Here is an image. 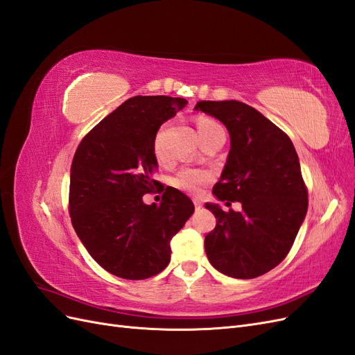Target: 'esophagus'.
Returning <instances> with one entry per match:
<instances>
[{
    "label": "esophagus",
    "instance_id": "esophagus-1",
    "mask_svg": "<svg viewBox=\"0 0 355 355\" xmlns=\"http://www.w3.org/2000/svg\"><path fill=\"white\" fill-rule=\"evenodd\" d=\"M194 204H196V210H197V211H200V210L202 209V204H201L200 200H194Z\"/></svg>",
    "mask_w": 355,
    "mask_h": 355
}]
</instances>
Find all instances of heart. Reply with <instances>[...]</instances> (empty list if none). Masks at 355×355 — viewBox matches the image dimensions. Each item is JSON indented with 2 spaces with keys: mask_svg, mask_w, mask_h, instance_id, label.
I'll return each instance as SVG.
<instances>
[{
  "mask_svg": "<svg viewBox=\"0 0 355 355\" xmlns=\"http://www.w3.org/2000/svg\"><path fill=\"white\" fill-rule=\"evenodd\" d=\"M197 132H198L201 142L207 141V139H211L218 135H225V130L220 124H218L216 121H213V120H210V118H206V116L200 118V120L197 121ZM153 151H154V157L157 158L158 163H164L166 157L163 153V146H161L159 133L154 139ZM211 178H213L211 173H209V171H206V170L187 167V168H182L178 171L173 180H171V184H173L175 188L187 192V194L197 196V194H200L201 189L209 184Z\"/></svg>",
  "mask_w": 355,
  "mask_h": 355,
  "instance_id": "1",
  "label": "heart"
}]
</instances>
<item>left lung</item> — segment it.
<instances>
[{"label":"left lung","mask_w":355,"mask_h":355,"mask_svg":"<svg viewBox=\"0 0 355 355\" xmlns=\"http://www.w3.org/2000/svg\"><path fill=\"white\" fill-rule=\"evenodd\" d=\"M228 128L231 149L213 194L240 201V211L206 204L216 227L204 247L222 274L249 280L280 263L293 245L308 210V189L290 137L259 111L239 101L196 105Z\"/></svg>","instance_id":"8db88e82"}]
</instances>
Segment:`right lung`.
I'll return each mask as SVG.
<instances>
[{
	"mask_svg": "<svg viewBox=\"0 0 355 355\" xmlns=\"http://www.w3.org/2000/svg\"><path fill=\"white\" fill-rule=\"evenodd\" d=\"M188 102L170 96H135L83 137L71 166L72 227L103 270L145 280L170 262V240L194 204L167 187L159 206L142 197L159 187L153 144L159 125Z\"/></svg>",
	"mask_w": 355,
	"mask_h": 355,
	"instance_id": "add662e5",
	"label": "right lung"
}]
</instances>
